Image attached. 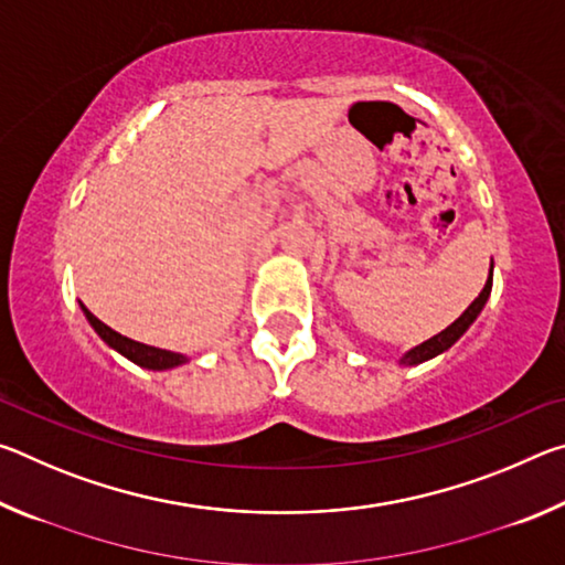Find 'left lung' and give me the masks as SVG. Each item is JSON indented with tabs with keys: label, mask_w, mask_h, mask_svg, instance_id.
<instances>
[{
	"label": "left lung",
	"mask_w": 565,
	"mask_h": 565,
	"mask_svg": "<svg viewBox=\"0 0 565 565\" xmlns=\"http://www.w3.org/2000/svg\"><path fill=\"white\" fill-rule=\"evenodd\" d=\"M491 286H493V262H491V271H489V279H486V286L481 289V294L476 296V299L471 301V306L458 317L451 327H446L441 333H436V337H431L424 343H418V347L408 349L404 356L398 359V363H404V366H416V363H424L428 359H436L438 353H444L454 347V343L463 337V333L471 329V323L478 319V313L483 311L486 301H489L491 296Z\"/></svg>",
	"instance_id": "1"
}]
</instances>
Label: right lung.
Returning <instances> with one entry per match:
<instances>
[{
	"mask_svg": "<svg viewBox=\"0 0 565 565\" xmlns=\"http://www.w3.org/2000/svg\"><path fill=\"white\" fill-rule=\"evenodd\" d=\"M79 306H82L84 317H87V321H89V327L99 333V339L107 343L109 349L121 353L124 359L137 363V366L149 369V371H167V369H177V366H181V363L189 361V356H184V353L147 347V343H139V341H134L129 337H121V333L109 329L107 323L94 317V313L82 301H79Z\"/></svg>",
	"mask_w": 565,
	"mask_h": 565,
	"instance_id": "add662e5",
	"label": "right lung"
}]
</instances>
